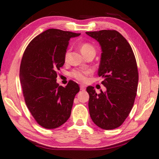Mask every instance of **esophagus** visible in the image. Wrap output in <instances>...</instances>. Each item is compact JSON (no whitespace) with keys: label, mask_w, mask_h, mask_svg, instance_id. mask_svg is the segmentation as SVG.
I'll use <instances>...</instances> for the list:
<instances>
[{"label":"esophagus","mask_w":159,"mask_h":159,"mask_svg":"<svg viewBox=\"0 0 159 159\" xmlns=\"http://www.w3.org/2000/svg\"><path fill=\"white\" fill-rule=\"evenodd\" d=\"M80 88H81V90H85V87L84 85L80 86Z\"/></svg>","instance_id":"esophagus-1"}]
</instances>
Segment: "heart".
Returning <instances> with one entry per match:
<instances>
[{
	"instance_id": "b5f03b06",
	"label": "heart",
	"mask_w": 159,
	"mask_h": 159,
	"mask_svg": "<svg viewBox=\"0 0 159 159\" xmlns=\"http://www.w3.org/2000/svg\"><path fill=\"white\" fill-rule=\"evenodd\" d=\"M81 49V52L84 55L87 54V53L92 52V51H95L93 45H91L89 43H83L80 47ZM69 51H66L64 55V60L65 61H68L69 58ZM89 72V71H85V70H74L71 72L70 75L72 77L75 78L76 79L80 81H84L86 80V75Z\"/></svg>"
}]
</instances>
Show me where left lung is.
<instances>
[{"mask_svg":"<svg viewBox=\"0 0 159 159\" xmlns=\"http://www.w3.org/2000/svg\"><path fill=\"white\" fill-rule=\"evenodd\" d=\"M102 48L98 75L104 78L105 92L87 87L89 111L93 123L109 130L120 126L134 105L138 84V66L132 47L116 30L86 32Z\"/></svg>","mask_w":159,"mask_h":159,"instance_id":"8db88e82","label":"left lung"}]
</instances>
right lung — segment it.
<instances>
[{
  "mask_svg": "<svg viewBox=\"0 0 159 159\" xmlns=\"http://www.w3.org/2000/svg\"><path fill=\"white\" fill-rule=\"evenodd\" d=\"M80 34L48 29L33 39L23 54L19 75L25 103L37 123L45 129L61 126L71 115L79 86L72 81L65 87L60 86L57 72L65 63L69 39Z\"/></svg>",
  "mask_w": 159,
  "mask_h": 159,
  "instance_id": "add662e5",
  "label": "right lung"
}]
</instances>
